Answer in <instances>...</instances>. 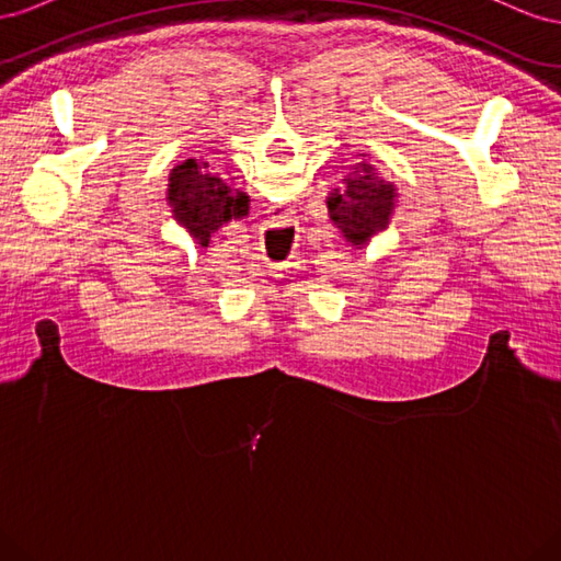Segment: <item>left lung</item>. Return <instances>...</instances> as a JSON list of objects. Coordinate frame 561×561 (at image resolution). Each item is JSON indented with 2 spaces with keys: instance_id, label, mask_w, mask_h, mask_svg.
<instances>
[{
  "instance_id": "1",
  "label": "left lung",
  "mask_w": 561,
  "mask_h": 561,
  "mask_svg": "<svg viewBox=\"0 0 561 561\" xmlns=\"http://www.w3.org/2000/svg\"><path fill=\"white\" fill-rule=\"evenodd\" d=\"M353 178L346 180V192H334L328 198L332 222L342 229L346 241L353 245L367 243L371 236L388 225V217L396 206L393 184L379 180L371 173V165L358 163Z\"/></svg>"
}]
</instances>
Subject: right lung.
<instances>
[{"mask_svg":"<svg viewBox=\"0 0 561 561\" xmlns=\"http://www.w3.org/2000/svg\"><path fill=\"white\" fill-rule=\"evenodd\" d=\"M206 168L208 163L186 159L168 178V203L198 245H208L210 236L229 219L248 215V196Z\"/></svg>","mask_w":561,"mask_h":561,"instance_id":"1","label":"right lung"}]
</instances>
